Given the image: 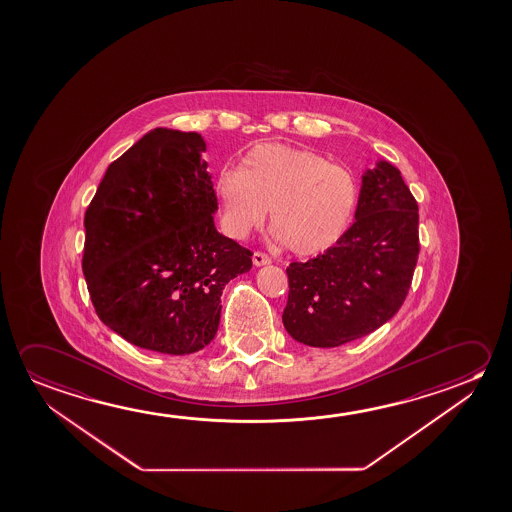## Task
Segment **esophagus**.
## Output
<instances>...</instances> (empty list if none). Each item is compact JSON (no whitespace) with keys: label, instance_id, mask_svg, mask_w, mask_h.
I'll return each mask as SVG.
<instances>
[{"label":"esophagus","instance_id":"obj_1","mask_svg":"<svg viewBox=\"0 0 512 512\" xmlns=\"http://www.w3.org/2000/svg\"><path fill=\"white\" fill-rule=\"evenodd\" d=\"M271 259H269V255H266L264 252H255L253 253V264L259 268V266H266L269 264Z\"/></svg>","mask_w":512,"mask_h":512}]
</instances>
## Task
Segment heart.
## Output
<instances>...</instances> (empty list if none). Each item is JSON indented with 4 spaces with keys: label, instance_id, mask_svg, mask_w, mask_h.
Masks as SVG:
<instances>
[{
    "label": "heart",
    "instance_id": "b5f03b06",
    "mask_svg": "<svg viewBox=\"0 0 512 512\" xmlns=\"http://www.w3.org/2000/svg\"><path fill=\"white\" fill-rule=\"evenodd\" d=\"M221 227L244 239L271 209V227L296 255H317L339 243L358 209L353 173L312 150L262 143L248 150L239 170L221 168L214 179Z\"/></svg>",
    "mask_w": 512,
    "mask_h": 512
}]
</instances>
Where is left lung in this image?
<instances>
[{"label":"left lung","instance_id":"8db88e82","mask_svg":"<svg viewBox=\"0 0 512 512\" xmlns=\"http://www.w3.org/2000/svg\"><path fill=\"white\" fill-rule=\"evenodd\" d=\"M354 220L330 250L287 268L282 321L305 346L362 339L390 321L408 296L420 252L418 205L388 161L363 173Z\"/></svg>","mask_w":512,"mask_h":512}]
</instances>
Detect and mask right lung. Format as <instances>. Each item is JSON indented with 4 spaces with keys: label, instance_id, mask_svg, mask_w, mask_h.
<instances>
[{
    "label": "right lung",
    "instance_id": "1",
    "mask_svg": "<svg viewBox=\"0 0 512 512\" xmlns=\"http://www.w3.org/2000/svg\"><path fill=\"white\" fill-rule=\"evenodd\" d=\"M204 138L156 127L113 161L85 213L83 275L95 312L134 346L191 354L214 339L223 287L250 250L214 227Z\"/></svg>",
    "mask_w": 512,
    "mask_h": 512
}]
</instances>
